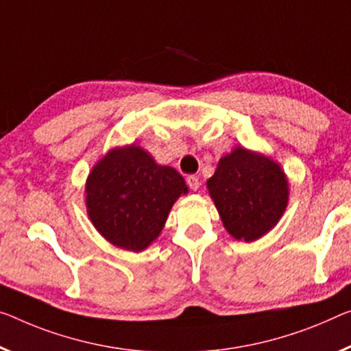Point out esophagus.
Listing matches in <instances>:
<instances>
[{"instance_id":"1","label":"esophagus","mask_w":351,"mask_h":351,"mask_svg":"<svg viewBox=\"0 0 351 351\" xmlns=\"http://www.w3.org/2000/svg\"><path fill=\"white\" fill-rule=\"evenodd\" d=\"M186 185L190 186L193 191H196L199 185H201V182H199V177L197 176H188L186 177Z\"/></svg>"}]
</instances>
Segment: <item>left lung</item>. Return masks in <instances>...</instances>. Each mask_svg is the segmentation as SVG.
<instances>
[{
	"mask_svg": "<svg viewBox=\"0 0 351 351\" xmlns=\"http://www.w3.org/2000/svg\"><path fill=\"white\" fill-rule=\"evenodd\" d=\"M207 186L224 228L237 240L261 239L287 206L289 186L281 166L243 147L219 160Z\"/></svg>",
	"mask_w": 351,
	"mask_h": 351,
	"instance_id": "8db88e82",
	"label": "left lung"
}]
</instances>
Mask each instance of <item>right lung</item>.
<instances>
[{"mask_svg": "<svg viewBox=\"0 0 351 351\" xmlns=\"http://www.w3.org/2000/svg\"><path fill=\"white\" fill-rule=\"evenodd\" d=\"M186 191L179 172L130 145L111 150L94 166L86 183V206L108 241L138 252L157 239L172 204Z\"/></svg>", "mask_w": 351, "mask_h": 351, "instance_id": "right-lung-1", "label": "right lung"}]
</instances>
